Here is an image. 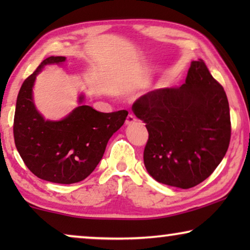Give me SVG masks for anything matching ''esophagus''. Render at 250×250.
<instances>
[{
  "label": "esophagus",
  "mask_w": 250,
  "mask_h": 250,
  "mask_svg": "<svg viewBox=\"0 0 250 250\" xmlns=\"http://www.w3.org/2000/svg\"><path fill=\"white\" fill-rule=\"evenodd\" d=\"M135 121H136V118L134 117V116H133L132 114H129V115L127 116V118H126L125 124H126V125H131V124H133V123H134Z\"/></svg>",
  "instance_id": "esophagus-1"
}]
</instances>
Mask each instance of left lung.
Listing matches in <instances>:
<instances>
[{"mask_svg":"<svg viewBox=\"0 0 250 250\" xmlns=\"http://www.w3.org/2000/svg\"><path fill=\"white\" fill-rule=\"evenodd\" d=\"M132 109L148 129L143 160L157 182L181 189L196 187L228 151L229 101L201 59L191 62L182 86L148 92Z\"/></svg>","mask_w":250,"mask_h":250,"instance_id":"left-lung-1","label":"left lung"}]
</instances>
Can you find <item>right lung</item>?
<instances>
[{
  "label": "right lung",
  "mask_w": 250,
  "mask_h": 250,
  "mask_svg": "<svg viewBox=\"0 0 250 250\" xmlns=\"http://www.w3.org/2000/svg\"><path fill=\"white\" fill-rule=\"evenodd\" d=\"M66 57H49L23 82L16 104L13 135L20 157L34 175L53 183L71 184L90 175L100 163L109 139L128 112L97 111L78 97V107L60 121H49L34 104L36 76L45 66L62 64Z\"/></svg>",
  "instance_id": "1"
}]
</instances>
